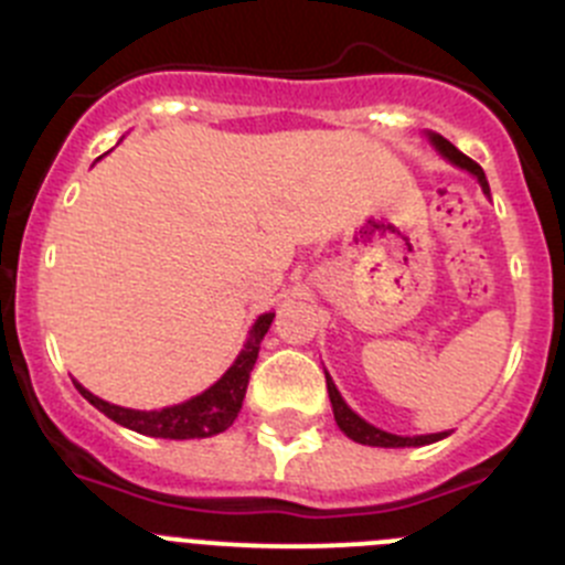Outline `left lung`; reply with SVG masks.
Returning <instances> with one entry per match:
<instances>
[{
	"label": "left lung",
	"mask_w": 565,
	"mask_h": 565,
	"mask_svg": "<svg viewBox=\"0 0 565 565\" xmlns=\"http://www.w3.org/2000/svg\"><path fill=\"white\" fill-rule=\"evenodd\" d=\"M430 140H434L436 149H439L441 154H445L447 160L452 162V166L463 168V171H469L472 177H478L480 188H483V193L489 195V182H486V173H483V168L478 166V162L469 160L463 151H458L456 146L447 140V137L430 135ZM326 383H328V397H331L333 419H337L339 430H342L348 439L359 441V445H370V447H422V445H430V441L445 439V436H447V434H430V436H394V434H386V430L375 428V425H370V422L361 419L355 411L348 408V403H344L342 394L337 392V386H333V381L328 377V372H326Z\"/></svg>",
	"instance_id": "obj_1"
}]
</instances>
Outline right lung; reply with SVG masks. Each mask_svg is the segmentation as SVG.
<instances>
[{"mask_svg":"<svg viewBox=\"0 0 565 565\" xmlns=\"http://www.w3.org/2000/svg\"><path fill=\"white\" fill-rule=\"evenodd\" d=\"M273 317L276 315H262L254 322L243 353L237 355V361L228 366V372L215 386H210L204 394H199V397L188 399L182 405H171V408L162 411H131L113 403H104L102 397L90 394L79 383H76V388L104 416H109V419L124 425V428L137 430V434L143 436H157V439H206V436L223 434L237 419L239 408H243L250 370H254L256 355H259V342L265 339Z\"/></svg>","mask_w":565,"mask_h":565,"instance_id":"add662e5","label":"right lung"}]
</instances>
